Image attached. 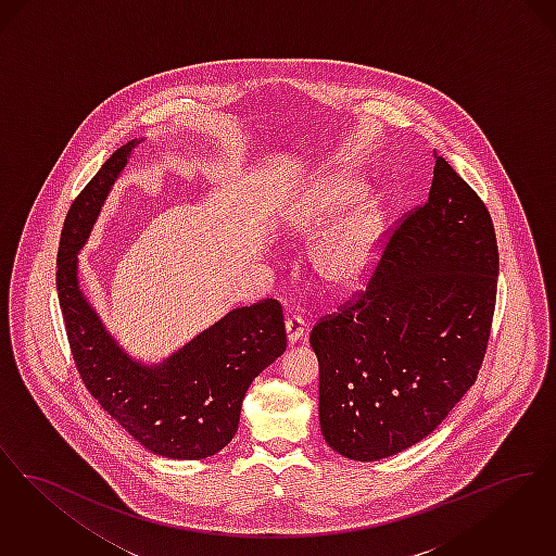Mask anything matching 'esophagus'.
Instances as JSON below:
<instances>
[{
    "label": "esophagus",
    "mask_w": 556,
    "mask_h": 556,
    "mask_svg": "<svg viewBox=\"0 0 556 556\" xmlns=\"http://www.w3.org/2000/svg\"><path fill=\"white\" fill-rule=\"evenodd\" d=\"M285 326H287V340H289V344H294V342L303 339V334H305V319L301 315H290V317H287Z\"/></svg>",
    "instance_id": "1"
}]
</instances>
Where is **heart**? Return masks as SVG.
Listing matches in <instances>:
<instances>
[{
	"instance_id": "1",
	"label": "heart",
	"mask_w": 556,
	"mask_h": 556,
	"mask_svg": "<svg viewBox=\"0 0 556 556\" xmlns=\"http://www.w3.org/2000/svg\"><path fill=\"white\" fill-rule=\"evenodd\" d=\"M359 193L362 185L357 180H334L317 194L312 205L301 207L292 226L301 235H317L339 216L353 199H357ZM384 217L387 210L382 199L371 197L363 201L362 205H357L344 219H340L337 226H332L319 241L315 242L312 251V262L317 276L340 289L357 285L376 260L384 232Z\"/></svg>"
}]
</instances>
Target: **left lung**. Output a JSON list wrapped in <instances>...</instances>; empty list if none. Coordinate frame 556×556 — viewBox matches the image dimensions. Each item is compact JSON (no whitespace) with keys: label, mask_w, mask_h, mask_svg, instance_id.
I'll return each mask as SVG.
<instances>
[{"label":"left lung","mask_w":556,"mask_h":556,"mask_svg":"<svg viewBox=\"0 0 556 556\" xmlns=\"http://www.w3.org/2000/svg\"><path fill=\"white\" fill-rule=\"evenodd\" d=\"M428 201L388 237L367 287L312 330L319 426L342 457L380 460L426 435L478 380L498 282L492 217L434 153Z\"/></svg>","instance_id":"1"}]
</instances>
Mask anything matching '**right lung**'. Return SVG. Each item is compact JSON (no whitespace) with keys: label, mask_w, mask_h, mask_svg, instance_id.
<instances>
[{"label":"right lung","mask_w":556,"mask_h":556,"mask_svg":"<svg viewBox=\"0 0 556 556\" xmlns=\"http://www.w3.org/2000/svg\"><path fill=\"white\" fill-rule=\"evenodd\" d=\"M135 146L116 149L71 205L58 251L60 307L74 365L101 409L155 455L205 459L235 438L247 388L287 351L282 305L264 299L232 309L155 367L122 351L80 292L76 253Z\"/></svg>","instance_id":"obj_1"}]
</instances>
